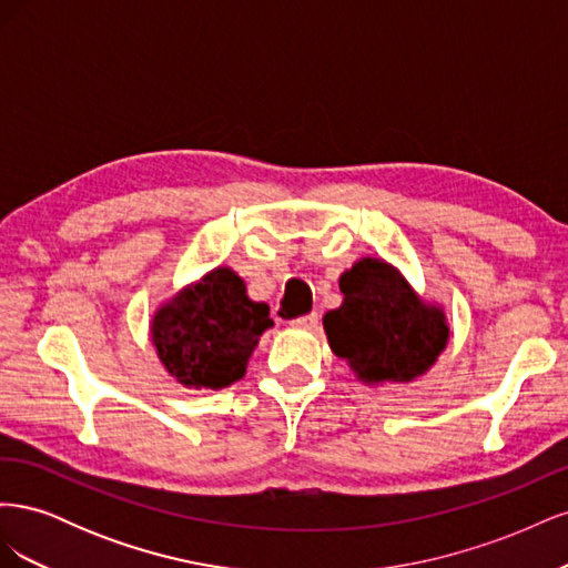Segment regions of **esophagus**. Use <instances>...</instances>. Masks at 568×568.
<instances>
[{"label": "esophagus", "instance_id": "34e87169", "mask_svg": "<svg viewBox=\"0 0 568 568\" xmlns=\"http://www.w3.org/2000/svg\"><path fill=\"white\" fill-rule=\"evenodd\" d=\"M317 322H320V315H317V313H307V315L294 317L288 324H291V326H301V329H313V326H317Z\"/></svg>", "mask_w": 568, "mask_h": 568}]
</instances>
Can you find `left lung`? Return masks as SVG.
<instances>
[{
  "label": "left lung",
  "instance_id": "1",
  "mask_svg": "<svg viewBox=\"0 0 568 568\" xmlns=\"http://www.w3.org/2000/svg\"><path fill=\"white\" fill-rule=\"evenodd\" d=\"M343 305L324 315L332 351L363 382H409L448 343L438 307L424 305L390 265L365 257L341 277Z\"/></svg>",
  "mask_w": 568,
  "mask_h": 568
}]
</instances>
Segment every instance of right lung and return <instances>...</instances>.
I'll return each mask as SVG.
<instances>
[{"label": "right lung", "instance_id": "obj_1", "mask_svg": "<svg viewBox=\"0 0 568 568\" xmlns=\"http://www.w3.org/2000/svg\"><path fill=\"white\" fill-rule=\"evenodd\" d=\"M270 307L246 296L232 270H213L153 317V346L184 386L222 388L242 379Z\"/></svg>", "mask_w": 568, "mask_h": 568}]
</instances>
